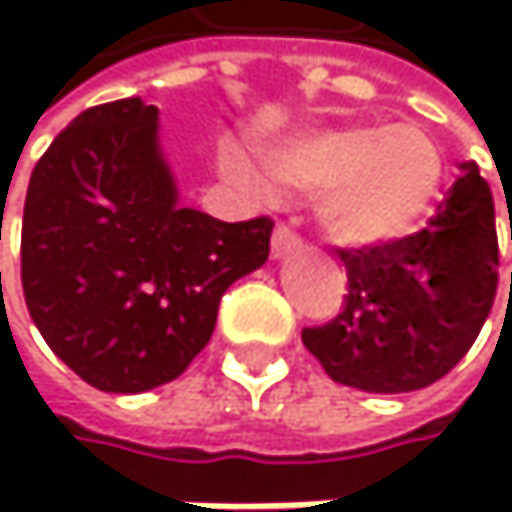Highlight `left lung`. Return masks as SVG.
Returning a JSON list of instances; mask_svg holds the SVG:
<instances>
[{
	"instance_id": "left-lung-1",
	"label": "left lung",
	"mask_w": 512,
	"mask_h": 512,
	"mask_svg": "<svg viewBox=\"0 0 512 512\" xmlns=\"http://www.w3.org/2000/svg\"><path fill=\"white\" fill-rule=\"evenodd\" d=\"M261 218L184 208L141 97L79 113L36 162L21 282L33 322L104 393H147L208 344L224 291L267 261Z\"/></svg>"
}]
</instances>
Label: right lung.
<instances>
[{
    "label": "right lung",
    "mask_w": 512,
    "mask_h": 512,
    "mask_svg": "<svg viewBox=\"0 0 512 512\" xmlns=\"http://www.w3.org/2000/svg\"><path fill=\"white\" fill-rule=\"evenodd\" d=\"M344 310L304 331L331 381L368 393L436 384L473 347L498 291L495 202L473 162L461 165L430 230L341 254Z\"/></svg>",
    "instance_id": "1"
}]
</instances>
